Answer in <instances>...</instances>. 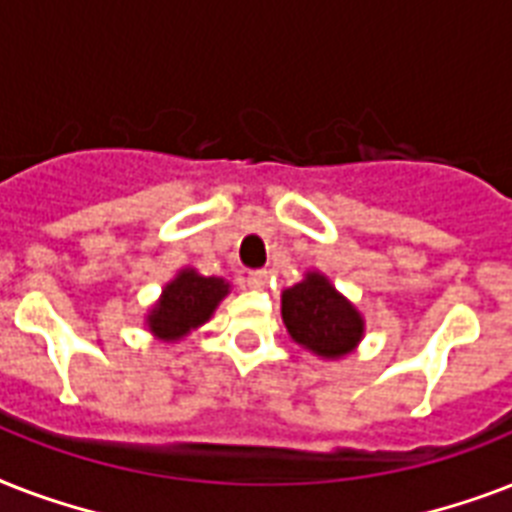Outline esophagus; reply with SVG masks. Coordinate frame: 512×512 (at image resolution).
Instances as JSON below:
<instances>
[{
  "instance_id": "34e87169",
  "label": "esophagus",
  "mask_w": 512,
  "mask_h": 512,
  "mask_svg": "<svg viewBox=\"0 0 512 512\" xmlns=\"http://www.w3.org/2000/svg\"><path fill=\"white\" fill-rule=\"evenodd\" d=\"M265 284H268V273H265V271H249L247 273V287L249 289L260 292V289H265Z\"/></svg>"
}]
</instances>
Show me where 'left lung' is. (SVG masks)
<instances>
[{
	"label": "left lung",
	"instance_id": "left-lung-1",
	"mask_svg": "<svg viewBox=\"0 0 512 512\" xmlns=\"http://www.w3.org/2000/svg\"><path fill=\"white\" fill-rule=\"evenodd\" d=\"M281 319L297 345L321 358L348 356L364 337L361 313L316 271L281 292Z\"/></svg>",
	"mask_w": 512,
	"mask_h": 512
}]
</instances>
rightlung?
<instances>
[{"mask_svg":"<svg viewBox=\"0 0 512 512\" xmlns=\"http://www.w3.org/2000/svg\"><path fill=\"white\" fill-rule=\"evenodd\" d=\"M231 284L217 276H199L193 268H183L175 279L162 289L159 303L148 311V329L159 340H180L191 329L212 319V313Z\"/></svg>","mask_w":512,"mask_h":512,"instance_id":"obj_1","label":"right lung"}]
</instances>
